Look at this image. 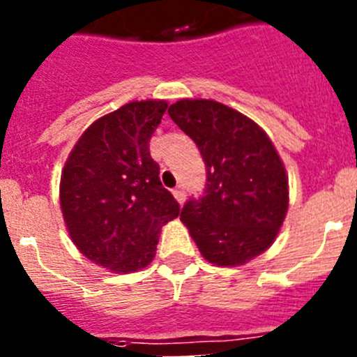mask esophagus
<instances>
[{"instance_id": "1", "label": "esophagus", "mask_w": 357, "mask_h": 357, "mask_svg": "<svg viewBox=\"0 0 357 357\" xmlns=\"http://www.w3.org/2000/svg\"><path fill=\"white\" fill-rule=\"evenodd\" d=\"M173 197L176 198V202H178V204H184V202H185V191L182 188L173 189Z\"/></svg>"}]
</instances>
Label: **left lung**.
<instances>
[{
    "mask_svg": "<svg viewBox=\"0 0 357 357\" xmlns=\"http://www.w3.org/2000/svg\"><path fill=\"white\" fill-rule=\"evenodd\" d=\"M173 121L206 162V195L182 207L181 220L204 259L241 266L272 247L288 213V175L266 132L214 100H178Z\"/></svg>",
    "mask_w": 357,
    "mask_h": 357,
    "instance_id": "1",
    "label": "left lung"
}]
</instances>
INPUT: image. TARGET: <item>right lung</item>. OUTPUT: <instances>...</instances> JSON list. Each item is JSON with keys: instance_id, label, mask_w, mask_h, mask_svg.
Listing matches in <instances>:
<instances>
[{"instance_id": "1", "label": "right lung", "mask_w": 357, "mask_h": 357, "mask_svg": "<svg viewBox=\"0 0 357 357\" xmlns=\"http://www.w3.org/2000/svg\"><path fill=\"white\" fill-rule=\"evenodd\" d=\"M166 109L164 100H143L102 116L80 135L62 169L69 238L87 259L114 273L148 266L160 229L181 213L160 184L148 144Z\"/></svg>"}]
</instances>
